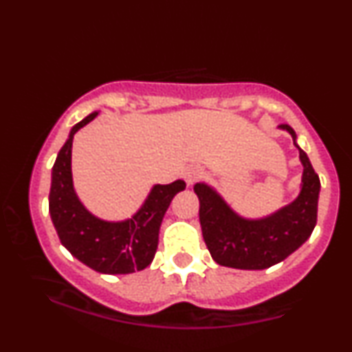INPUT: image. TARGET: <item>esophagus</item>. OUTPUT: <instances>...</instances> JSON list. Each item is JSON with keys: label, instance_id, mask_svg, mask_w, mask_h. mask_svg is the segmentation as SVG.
Instances as JSON below:
<instances>
[{"label": "esophagus", "instance_id": "1", "mask_svg": "<svg viewBox=\"0 0 352 352\" xmlns=\"http://www.w3.org/2000/svg\"><path fill=\"white\" fill-rule=\"evenodd\" d=\"M201 177V170L199 167H195V165H192V167H187L184 172V179L187 182V185H193L197 180H199Z\"/></svg>", "mask_w": 352, "mask_h": 352}]
</instances>
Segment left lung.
Instances as JSON below:
<instances>
[{
    "instance_id": "left-lung-1",
    "label": "left lung",
    "mask_w": 352,
    "mask_h": 352,
    "mask_svg": "<svg viewBox=\"0 0 352 352\" xmlns=\"http://www.w3.org/2000/svg\"><path fill=\"white\" fill-rule=\"evenodd\" d=\"M278 127L289 132L300 151L302 179L300 195L265 218L250 220L238 215L207 184H197L200 200V225L204 240L218 265L236 270H265L280 263L311 236L318 220L319 184L306 152L296 144V134L288 124Z\"/></svg>"
}]
</instances>
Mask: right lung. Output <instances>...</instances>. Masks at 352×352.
Returning a JSON list of instances; mask_svg holds the SVG:
<instances>
[{
  "mask_svg": "<svg viewBox=\"0 0 352 352\" xmlns=\"http://www.w3.org/2000/svg\"><path fill=\"white\" fill-rule=\"evenodd\" d=\"M92 112L71 129L52 165L50 213L60 243L80 263L104 274H129L147 268L155 256L159 230L168 205L185 190L184 180L153 185L135 215L124 221H106L80 204L72 185L71 151L74 134L96 119Z\"/></svg>",
  "mask_w": 352,
  "mask_h": 352,
  "instance_id": "obj_1",
  "label": "right lung"
}]
</instances>
